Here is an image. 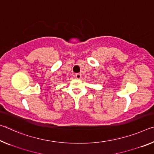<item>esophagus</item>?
Wrapping results in <instances>:
<instances>
[{"mask_svg":"<svg viewBox=\"0 0 154 154\" xmlns=\"http://www.w3.org/2000/svg\"><path fill=\"white\" fill-rule=\"evenodd\" d=\"M75 78H76L77 79H80L82 78V75L80 74V73H77V74L75 75Z\"/></svg>","mask_w":154,"mask_h":154,"instance_id":"obj_1","label":"esophagus"}]
</instances>
